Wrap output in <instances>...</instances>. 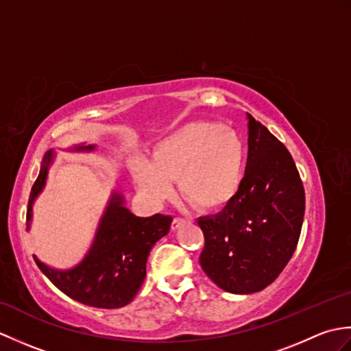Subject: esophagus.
<instances>
[{
    "instance_id": "1",
    "label": "esophagus",
    "mask_w": 351,
    "mask_h": 351,
    "mask_svg": "<svg viewBox=\"0 0 351 351\" xmlns=\"http://www.w3.org/2000/svg\"><path fill=\"white\" fill-rule=\"evenodd\" d=\"M184 223V219L181 217H175L173 220H171V229H178Z\"/></svg>"
}]
</instances>
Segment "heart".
Here are the masks:
<instances>
[{
	"label": "heart",
	"instance_id": "b5f03b06",
	"mask_svg": "<svg viewBox=\"0 0 351 351\" xmlns=\"http://www.w3.org/2000/svg\"><path fill=\"white\" fill-rule=\"evenodd\" d=\"M245 145L240 134L217 122H191L160 140L152 161L137 156L132 173L140 195L158 205L173 196L178 180L185 200L202 211L234 199L241 185Z\"/></svg>",
	"mask_w": 351,
	"mask_h": 351
}]
</instances>
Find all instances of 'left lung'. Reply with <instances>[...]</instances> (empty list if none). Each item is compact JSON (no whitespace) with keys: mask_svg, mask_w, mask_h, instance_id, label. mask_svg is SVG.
<instances>
[{"mask_svg":"<svg viewBox=\"0 0 351 351\" xmlns=\"http://www.w3.org/2000/svg\"><path fill=\"white\" fill-rule=\"evenodd\" d=\"M249 117L244 178L223 211L197 220L205 245L199 263L228 293L252 294L278 278L293 256L304 215V189L285 145Z\"/></svg>","mask_w":351,"mask_h":351,"instance_id":"left-lung-1","label":"left lung"}]
</instances>
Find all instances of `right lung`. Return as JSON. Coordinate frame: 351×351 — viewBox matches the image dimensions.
<instances>
[{
	"mask_svg": "<svg viewBox=\"0 0 351 351\" xmlns=\"http://www.w3.org/2000/svg\"><path fill=\"white\" fill-rule=\"evenodd\" d=\"M86 149L90 151L93 146H80L77 151ZM51 161L52 152H48L29 193L27 220L32 219L33 200L43 189ZM170 223V215L162 214L136 217L123 206L122 196L114 193L90 250L75 268L58 271L33 258L42 273L71 299L92 308H122L140 289L146 276L149 252L169 232Z\"/></svg>",
	"mask_w": 351,
	"mask_h": 351,
	"instance_id": "1",
	"label": "right lung"
}]
</instances>
